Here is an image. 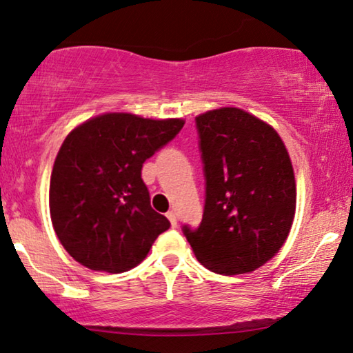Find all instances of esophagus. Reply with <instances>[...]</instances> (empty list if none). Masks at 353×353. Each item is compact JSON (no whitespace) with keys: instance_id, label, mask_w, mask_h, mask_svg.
<instances>
[{"instance_id":"esophagus-1","label":"esophagus","mask_w":353,"mask_h":353,"mask_svg":"<svg viewBox=\"0 0 353 353\" xmlns=\"http://www.w3.org/2000/svg\"><path fill=\"white\" fill-rule=\"evenodd\" d=\"M166 217H168V220H170V222H171V227L176 228V227H177V217H176L174 210H168Z\"/></svg>"}]
</instances>
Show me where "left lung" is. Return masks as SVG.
I'll list each match as a JSON object with an SVG mask.
<instances>
[{
  "label": "left lung",
  "mask_w": 353,
  "mask_h": 353,
  "mask_svg": "<svg viewBox=\"0 0 353 353\" xmlns=\"http://www.w3.org/2000/svg\"><path fill=\"white\" fill-rule=\"evenodd\" d=\"M206 201L198 228L183 234L198 261L223 276L255 271L290 233L296 185L277 131L238 108L196 119Z\"/></svg>",
  "instance_id": "obj_1"
}]
</instances>
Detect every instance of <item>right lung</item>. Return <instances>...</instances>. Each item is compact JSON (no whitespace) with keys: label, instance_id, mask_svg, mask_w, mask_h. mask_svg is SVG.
Returning a JSON list of instances; mask_svg holds the SVG:
<instances>
[{"label":"right lung","instance_id":"obj_1","mask_svg":"<svg viewBox=\"0 0 353 353\" xmlns=\"http://www.w3.org/2000/svg\"><path fill=\"white\" fill-rule=\"evenodd\" d=\"M183 123L108 112L66 136L52 170L49 206L55 233L72 259L110 274L145 259L170 220L152 209L141 170Z\"/></svg>","mask_w":353,"mask_h":353}]
</instances>
